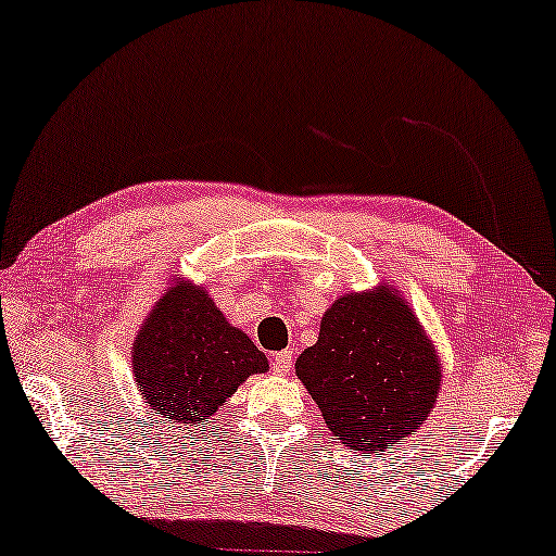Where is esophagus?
I'll return each mask as SVG.
<instances>
[{"instance_id": "1", "label": "esophagus", "mask_w": 556, "mask_h": 556, "mask_svg": "<svg viewBox=\"0 0 556 556\" xmlns=\"http://www.w3.org/2000/svg\"><path fill=\"white\" fill-rule=\"evenodd\" d=\"M292 362H294V357H292V352H277L275 357H271V369L277 371V375H289V369H292Z\"/></svg>"}]
</instances>
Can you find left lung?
I'll list each match as a JSON object with an SVG mask.
<instances>
[{
    "label": "left lung",
    "mask_w": 556,
    "mask_h": 556,
    "mask_svg": "<svg viewBox=\"0 0 556 556\" xmlns=\"http://www.w3.org/2000/svg\"><path fill=\"white\" fill-rule=\"evenodd\" d=\"M294 371L329 432L362 454L417 432L442 389L437 346L389 281L334 300Z\"/></svg>",
    "instance_id": "8db88e82"
}]
</instances>
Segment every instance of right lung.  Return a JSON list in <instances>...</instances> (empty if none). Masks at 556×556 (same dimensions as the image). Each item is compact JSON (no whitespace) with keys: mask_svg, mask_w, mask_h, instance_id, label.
I'll list each match as a JSON object with an SVG mask.
<instances>
[{"mask_svg":"<svg viewBox=\"0 0 556 556\" xmlns=\"http://www.w3.org/2000/svg\"><path fill=\"white\" fill-rule=\"evenodd\" d=\"M267 369L264 352L229 325L210 292L181 277L154 302L131 344V371L147 407L181 429L210 421L247 377Z\"/></svg>","mask_w":556,"mask_h":556,"instance_id":"obj_1","label":"right lung"}]
</instances>
